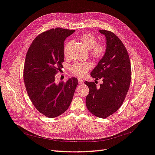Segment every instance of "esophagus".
Wrapping results in <instances>:
<instances>
[{"mask_svg": "<svg viewBox=\"0 0 155 155\" xmlns=\"http://www.w3.org/2000/svg\"><path fill=\"white\" fill-rule=\"evenodd\" d=\"M78 83H79V84H83V81L82 80V79L81 78H78Z\"/></svg>", "mask_w": 155, "mask_h": 155, "instance_id": "34e87169", "label": "esophagus"}]
</instances>
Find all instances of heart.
Wrapping results in <instances>:
<instances>
[{"label": "heart", "mask_w": 155, "mask_h": 155, "mask_svg": "<svg viewBox=\"0 0 155 155\" xmlns=\"http://www.w3.org/2000/svg\"><path fill=\"white\" fill-rule=\"evenodd\" d=\"M79 40L88 49H90L91 55L95 59H100L106 51V46L104 43H98V38L94 35L85 33L79 37ZM71 42L67 41L64 47V55L66 57L69 56V49ZM93 67L91 62H76L71 66V73L78 77H83Z\"/></svg>", "instance_id": "1"}]
</instances>
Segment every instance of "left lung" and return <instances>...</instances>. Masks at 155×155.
<instances>
[{
    "label": "left lung",
    "mask_w": 155,
    "mask_h": 155,
    "mask_svg": "<svg viewBox=\"0 0 155 155\" xmlns=\"http://www.w3.org/2000/svg\"><path fill=\"white\" fill-rule=\"evenodd\" d=\"M105 35L106 51L91 76L96 80L102 79V84L97 87L96 81H85L89 89L86 97L87 107L100 118L111 115L122 105L131 81V64L127 50L114 33L99 30Z\"/></svg>",
    "instance_id": "left-lung-1"
}]
</instances>
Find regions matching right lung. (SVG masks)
I'll list each match as a JSON object with an SVG mask.
<instances>
[{
    "label": "right lung",
    "instance_id": "1",
    "mask_svg": "<svg viewBox=\"0 0 155 155\" xmlns=\"http://www.w3.org/2000/svg\"><path fill=\"white\" fill-rule=\"evenodd\" d=\"M74 30L55 28L39 35L29 47L23 79L27 94L36 110L49 118L68 110L78 84L76 78L57 83L55 74L64 61V41Z\"/></svg>",
    "mask_w": 155,
    "mask_h": 155
}]
</instances>
